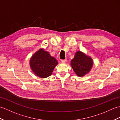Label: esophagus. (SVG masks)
Listing matches in <instances>:
<instances>
[{
    "mask_svg": "<svg viewBox=\"0 0 120 120\" xmlns=\"http://www.w3.org/2000/svg\"><path fill=\"white\" fill-rule=\"evenodd\" d=\"M67 59H65L62 60H61V62H62V63H65L66 62H67Z\"/></svg>",
    "mask_w": 120,
    "mask_h": 120,
    "instance_id": "1",
    "label": "esophagus"
}]
</instances>
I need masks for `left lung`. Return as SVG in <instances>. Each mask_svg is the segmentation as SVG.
<instances>
[{"label": "left lung", "mask_w": 120, "mask_h": 120, "mask_svg": "<svg viewBox=\"0 0 120 120\" xmlns=\"http://www.w3.org/2000/svg\"><path fill=\"white\" fill-rule=\"evenodd\" d=\"M71 63L77 75L83 76L89 72L93 66V60L91 58L79 51L76 53Z\"/></svg>", "instance_id": "left-lung-1"}]
</instances>
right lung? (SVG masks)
Returning <instances> with one entry per match:
<instances>
[{
  "label": "right lung",
  "mask_w": 120,
  "mask_h": 120,
  "mask_svg": "<svg viewBox=\"0 0 120 120\" xmlns=\"http://www.w3.org/2000/svg\"><path fill=\"white\" fill-rule=\"evenodd\" d=\"M58 62L47 52L41 49L35 52L30 59V65L33 72L41 78L50 76Z\"/></svg>",
  "instance_id": "1"
}]
</instances>
